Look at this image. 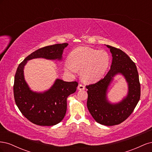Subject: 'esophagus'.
I'll return each instance as SVG.
<instances>
[{"mask_svg":"<svg viewBox=\"0 0 152 152\" xmlns=\"http://www.w3.org/2000/svg\"><path fill=\"white\" fill-rule=\"evenodd\" d=\"M77 89L79 90H84L85 89V86L82 84H79L77 87Z\"/></svg>","mask_w":152,"mask_h":152,"instance_id":"esophagus-1","label":"esophagus"}]
</instances>
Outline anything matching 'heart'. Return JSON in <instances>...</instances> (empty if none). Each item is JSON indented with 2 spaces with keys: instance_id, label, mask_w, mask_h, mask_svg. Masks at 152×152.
<instances>
[{
  "instance_id": "heart-1",
  "label": "heart",
  "mask_w": 152,
  "mask_h": 152,
  "mask_svg": "<svg viewBox=\"0 0 152 152\" xmlns=\"http://www.w3.org/2000/svg\"><path fill=\"white\" fill-rule=\"evenodd\" d=\"M68 60L65 64L66 70L74 73L80 70L81 79L87 83L99 80L110 65L107 51L88 47H79L72 50Z\"/></svg>"
}]
</instances>
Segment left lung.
<instances>
[{
    "label": "left lung",
    "mask_w": 152,
    "mask_h": 152,
    "mask_svg": "<svg viewBox=\"0 0 152 152\" xmlns=\"http://www.w3.org/2000/svg\"><path fill=\"white\" fill-rule=\"evenodd\" d=\"M112 53L110 70L94 84L86 86L88 94L87 106L92 117L98 123L111 126L124 122L132 113L140 98V84L135 63L122 50L106 45ZM122 75L128 87L127 95L121 102L111 103L107 99V91L113 78Z\"/></svg>",
    "instance_id": "1"
}]
</instances>
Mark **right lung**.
Wrapping results in <instances>:
<instances>
[{
	"instance_id": "1",
	"label": "right lung",
	"mask_w": 152,
	"mask_h": 152,
	"mask_svg": "<svg viewBox=\"0 0 152 152\" xmlns=\"http://www.w3.org/2000/svg\"><path fill=\"white\" fill-rule=\"evenodd\" d=\"M68 45L58 44L37 50L28 55L17 68L13 87L16 104L21 113L36 125L50 126L60 122L66 114L68 96L76 91L78 83L56 79L48 90L34 91L25 79V66L28 61L36 58L60 61Z\"/></svg>"
}]
</instances>
